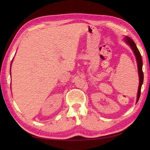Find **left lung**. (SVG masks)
<instances>
[{
    "instance_id": "1",
    "label": "left lung",
    "mask_w": 150,
    "mask_h": 150,
    "mask_svg": "<svg viewBox=\"0 0 150 150\" xmlns=\"http://www.w3.org/2000/svg\"><path fill=\"white\" fill-rule=\"evenodd\" d=\"M124 41L126 42V44L128 45V46L130 47V48L131 49V50L133 51L137 62L138 72V76H139V86H138L137 98V103L140 96L141 88H142V86L143 83V72L142 70V67H143L142 58L138 49L137 48L134 42L132 39H131L129 37H128V36H125L124 38Z\"/></svg>"
}]
</instances>
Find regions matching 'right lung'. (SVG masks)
I'll return each instance as SVG.
<instances>
[{
    "label": "right lung",
    "instance_id": "add662e5",
    "mask_svg": "<svg viewBox=\"0 0 150 150\" xmlns=\"http://www.w3.org/2000/svg\"><path fill=\"white\" fill-rule=\"evenodd\" d=\"M12 61H13V59H12ZM12 62H11V65H12ZM10 71H11V70H10ZM10 74H11V73H10Z\"/></svg>",
    "mask_w": 150,
    "mask_h": 150
}]
</instances>
